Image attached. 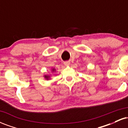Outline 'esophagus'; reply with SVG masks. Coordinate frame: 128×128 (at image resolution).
I'll use <instances>...</instances> for the list:
<instances>
[{
  "mask_svg": "<svg viewBox=\"0 0 128 128\" xmlns=\"http://www.w3.org/2000/svg\"><path fill=\"white\" fill-rule=\"evenodd\" d=\"M64 64L65 66H69L70 64V61H65V62H64Z\"/></svg>",
  "mask_w": 128,
  "mask_h": 128,
  "instance_id": "obj_1",
  "label": "esophagus"
}]
</instances>
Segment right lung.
<instances>
[{"label": "right lung", "instance_id": "add662e5", "mask_svg": "<svg viewBox=\"0 0 128 128\" xmlns=\"http://www.w3.org/2000/svg\"><path fill=\"white\" fill-rule=\"evenodd\" d=\"M53 70H54V69H53ZM44 77L46 78V79H49V78L50 77V76H44Z\"/></svg>", "mask_w": 128, "mask_h": 128}]
</instances>
